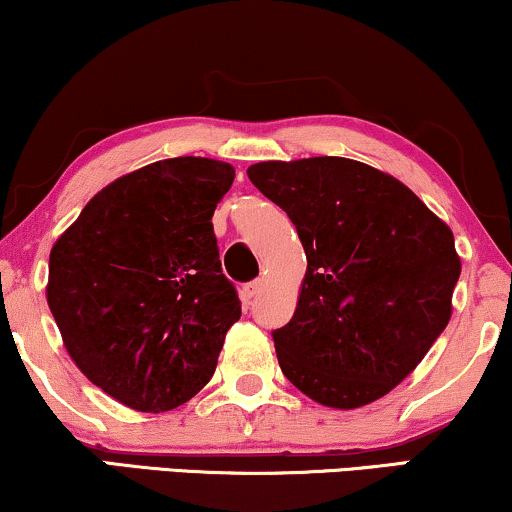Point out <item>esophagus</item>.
Returning <instances> with one entry per match:
<instances>
[{
  "label": "esophagus",
  "instance_id": "34e87169",
  "mask_svg": "<svg viewBox=\"0 0 512 512\" xmlns=\"http://www.w3.org/2000/svg\"><path fill=\"white\" fill-rule=\"evenodd\" d=\"M262 288H264L262 278H255V281L245 283V286H243V297H245V300H252V297H257L262 293Z\"/></svg>",
  "mask_w": 512,
  "mask_h": 512
}]
</instances>
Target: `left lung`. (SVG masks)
Listing matches in <instances>:
<instances>
[{
	"label": "left lung",
	"instance_id": "8db88e82",
	"mask_svg": "<svg viewBox=\"0 0 512 512\" xmlns=\"http://www.w3.org/2000/svg\"><path fill=\"white\" fill-rule=\"evenodd\" d=\"M248 177L286 210L307 255L293 319L271 333L283 375L331 409L385 397L451 319L461 276L451 229L359 160H269Z\"/></svg>",
	"mask_w": 512,
	"mask_h": 512
}]
</instances>
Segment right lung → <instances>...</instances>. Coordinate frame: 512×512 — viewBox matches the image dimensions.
<instances>
[{"instance_id":"right-lung-1","label":"right lung","mask_w":512,"mask_h":512,"mask_svg":"<svg viewBox=\"0 0 512 512\" xmlns=\"http://www.w3.org/2000/svg\"><path fill=\"white\" fill-rule=\"evenodd\" d=\"M234 167L167 158L115 179L49 255L47 302L70 359L134 411L177 409L210 383L241 319L212 215Z\"/></svg>"}]
</instances>
